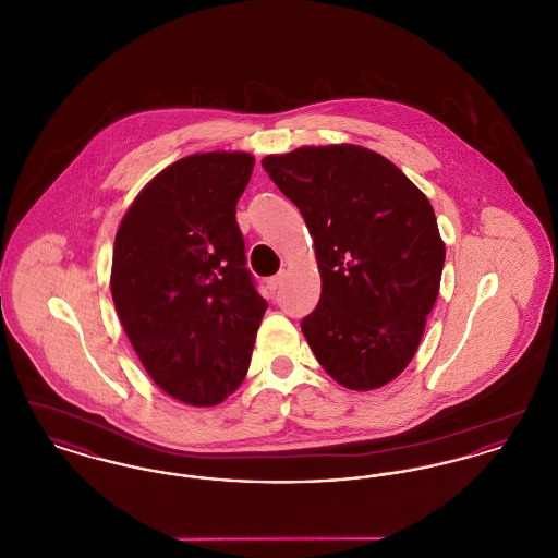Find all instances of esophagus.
<instances>
[{
    "instance_id": "esophagus-1",
    "label": "esophagus",
    "mask_w": 558,
    "mask_h": 558,
    "mask_svg": "<svg viewBox=\"0 0 558 558\" xmlns=\"http://www.w3.org/2000/svg\"><path fill=\"white\" fill-rule=\"evenodd\" d=\"M282 278H284V274H276V276H271V278H267L266 284L269 291H276L280 284H282Z\"/></svg>"
}]
</instances>
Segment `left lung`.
<instances>
[{"mask_svg": "<svg viewBox=\"0 0 558 558\" xmlns=\"http://www.w3.org/2000/svg\"><path fill=\"white\" fill-rule=\"evenodd\" d=\"M262 165L314 239L322 292L301 330L319 366L351 391L385 387L412 362L441 284L446 242L425 192L357 144Z\"/></svg>", "mask_w": 558, "mask_h": 558, "instance_id": "1", "label": "left lung"}]
</instances>
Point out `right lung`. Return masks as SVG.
<instances>
[{"instance_id":"right-lung-1","label":"right lung","mask_w":558,"mask_h":558,"mask_svg":"<svg viewBox=\"0 0 558 558\" xmlns=\"http://www.w3.org/2000/svg\"><path fill=\"white\" fill-rule=\"evenodd\" d=\"M255 157L196 153L133 198L112 248L110 294L142 366L167 396L217 405L242 385L267 303L236 223Z\"/></svg>"}]
</instances>
